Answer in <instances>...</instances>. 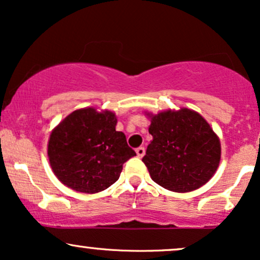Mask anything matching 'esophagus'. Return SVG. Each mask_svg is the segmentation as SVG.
I'll return each mask as SVG.
<instances>
[{
	"label": "esophagus",
	"mask_w": 260,
	"mask_h": 260,
	"mask_svg": "<svg viewBox=\"0 0 260 260\" xmlns=\"http://www.w3.org/2000/svg\"><path fill=\"white\" fill-rule=\"evenodd\" d=\"M136 153H137V156H138V157H143V156H144V154H145V149L143 147L137 148Z\"/></svg>",
	"instance_id": "34e87169"
}]
</instances>
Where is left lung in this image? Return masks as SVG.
I'll return each instance as SVG.
<instances>
[{
	"instance_id": "obj_1",
	"label": "left lung",
	"mask_w": 260,
	"mask_h": 260,
	"mask_svg": "<svg viewBox=\"0 0 260 260\" xmlns=\"http://www.w3.org/2000/svg\"><path fill=\"white\" fill-rule=\"evenodd\" d=\"M153 140L143 162L151 180L165 189L187 193L204 186L221 159V144L207 120L194 110L145 112Z\"/></svg>"
}]
</instances>
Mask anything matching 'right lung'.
<instances>
[{"instance_id": "1", "label": "right lung", "mask_w": 260, "mask_h": 260, "mask_svg": "<svg viewBox=\"0 0 260 260\" xmlns=\"http://www.w3.org/2000/svg\"><path fill=\"white\" fill-rule=\"evenodd\" d=\"M110 110L83 107L52 129L47 144L50 166L61 183L80 193L101 192L120 178L123 164L136 155L116 131Z\"/></svg>"}]
</instances>
